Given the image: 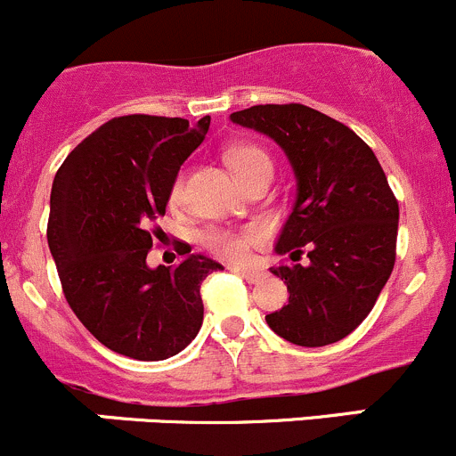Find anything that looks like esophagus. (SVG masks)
Returning <instances> with one entry per match:
<instances>
[{
  "mask_svg": "<svg viewBox=\"0 0 456 456\" xmlns=\"http://www.w3.org/2000/svg\"><path fill=\"white\" fill-rule=\"evenodd\" d=\"M232 271H236L238 275H242L247 282H260V280L266 275L265 271L254 269V266H232Z\"/></svg>",
  "mask_w": 456,
  "mask_h": 456,
  "instance_id": "obj_1",
  "label": "esophagus"
}]
</instances>
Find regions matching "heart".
I'll return each mask as SVG.
<instances>
[{"mask_svg": "<svg viewBox=\"0 0 456 456\" xmlns=\"http://www.w3.org/2000/svg\"><path fill=\"white\" fill-rule=\"evenodd\" d=\"M227 160L236 176L240 178L242 185H249L262 174H273V163L269 154L257 145H233L227 150ZM185 196V176L178 174L176 181L172 183L169 190V205L178 207ZM262 240V232L257 227H242V229H224L211 227L202 233L200 242L207 251L224 257V260H245L249 251Z\"/></svg>", "mask_w": 456, "mask_h": 456, "instance_id": "obj_1", "label": "heart"}]
</instances>
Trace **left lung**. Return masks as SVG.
<instances>
[{"mask_svg":"<svg viewBox=\"0 0 456 456\" xmlns=\"http://www.w3.org/2000/svg\"><path fill=\"white\" fill-rule=\"evenodd\" d=\"M232 121L271 136L297 178L275 245L293 265L271 266L287 284L289 305L266 324L297 346L339 342L366 320L395 266L399 202L388 178L351 127L309 105H254ZM302 253L310 257L305 265L297 262Z\"/></svg>","mask_w":456,"mask_h":456,"instance_id":"obj_1","label":"left lung"}]
</instances>
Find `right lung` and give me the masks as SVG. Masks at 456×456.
<instances>
[{
    "mask_svg": "<svg viewBox=\"0 0 456 456\" xmlns=\"http://www.w3.org/2000/svg\"><path fill=\"white\" fill-rule=\"evenodd\" d=\"M187 118L127 114L86 136L59 167L48 247L63 296L103 346L141 362L181 353L202 324L200 284L223 266L176 242V266L145 262L169 190L209 130Z\"/></svg>",
    "mask_w": 456,
    "mask_h": 456,
    "instance_id": "obj_1",
    "label": "right lung"
}]
</instances>
